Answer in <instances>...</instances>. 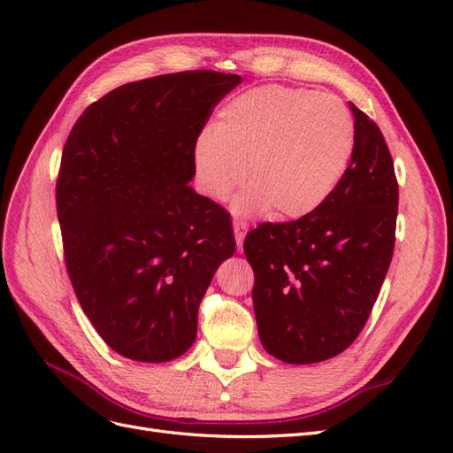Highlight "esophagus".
Returning <instances> with one entry per match:
<instances>
[{
    "mask_svg": "<svg viewBox=\"0 0 453 453\" xmlns=\"http://www.w3.org/2000/svg\"><path fill=\"white\" fill-rule=\"evenodd\" d=\"M232 228H234L236 245H238V251H240V250H242V245H243L245 232H248V228H245V225H243V223H240V221H234V223H232Z\"/></svg>",
    "mask_w": 453,
    "mask_h": 453,
    "instance_id": "34e87169",
    "label": "esophagus"
}]
</instances>
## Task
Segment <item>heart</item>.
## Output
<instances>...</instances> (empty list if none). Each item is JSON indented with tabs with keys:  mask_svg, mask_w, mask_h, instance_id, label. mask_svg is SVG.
<instances>
[{
	"mask_svg": "<svg viewBox=\"0 0 453 453\" xmlns=\"http://www.w3.org/2000/svg\"><path fill=\"white\" fill-rule=\"evenodd\" d=\"M355 145L353 119L331 94L280 85L226 102L213 128L195 143L202 193L226 200L242 185L236 208L298 219L319 210L344 177Z\"/></svg>",
	"mask_w": 453,
	"mask_h": 453,
	"instance_id": "heart-1",
	"label": "heart"
}]
</instances>
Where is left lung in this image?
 Listing matches in <instances>:
<instances>
[{
	"label": "left lung",
	"instance_id": "left-lung-1",
	"mask_svg": "<svg viewBox=\"0 0 453 453\" xmlns=\"http://www.w3.org/2000/svg\"><path fill=\"white\" fill-rule=\"evenodd\" d=\"M355 145L334 193L313 213L260 223L243 242L265 349L308 365L349 348L391 265L399 183L376 122L349 104Z\"/></svg>",
	"mask_w": 453,
	"mask_h": 453
}]
</instances>
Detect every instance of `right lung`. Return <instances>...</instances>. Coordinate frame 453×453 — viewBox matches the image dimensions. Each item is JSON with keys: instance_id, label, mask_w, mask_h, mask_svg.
I'll return each mask as SVG.
<instances>
[{"instance_id": "add662e5", "label": "right lung", "mask_w": 453, "mask_h": 453, "mask_svg": "<svg viewBox=\"0 0 453 453\" xmlns=\"http://www.w3.org/2000/svg\"><path fill=\"white\" fill-rule=\"evenodd\" d=\"M240 83L195 70L122 85L67 135L57 180L65 268L96 333L128 359L164 363L193 346L205 289L236 250L228 211L187 183L198 135Z\"/></svg>"}]
</instances>
